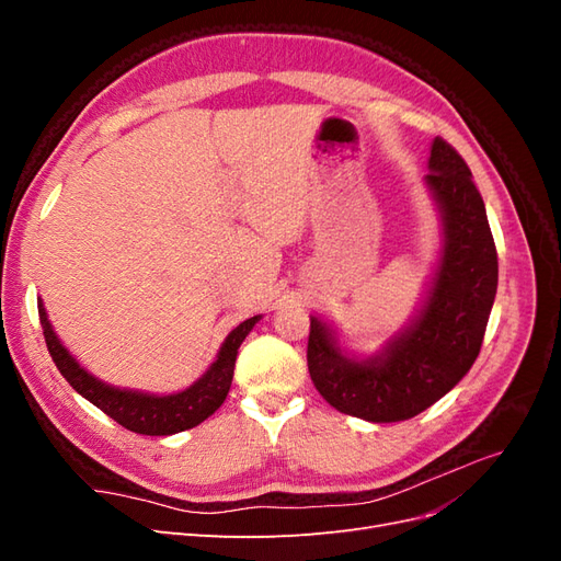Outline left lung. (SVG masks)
<instances>
[{
  "label": "left lung",
  "instance_id": "obj_1",
  "mask_svg": "<svg viewBox=\"0 0 561 561\" xmlns=\"http://www.w3.org/2000/svg\"><path fill=\"white\" fill-rule=\"evenodd\" d=\"M423 184L439 222V252L416 311L375 353L342 346L334 322L311 316L309 371L334 410L396 423L428 410L461 381L494 307L499 257L484 201L456 149L435 138Z\"/></svg>",
  "mask_w": 561,
  "mask_h": 561
}]
</instances>
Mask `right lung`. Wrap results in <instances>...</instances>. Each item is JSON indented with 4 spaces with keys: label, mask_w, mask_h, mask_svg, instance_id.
I'll return each mask as SVG.
<instances>
[{
    "label": "right lung",
    "mask_w": 561,
    "mask_h": 561,
    "mask_svg": "<svg viewBox=\"0 0 561 561\" xmlns=\"http://www.w3.org/2000/svg\"><path fill=\"white\" fill-rule=\"evenodd\" d=\"M37 309L42 330L50 358H54L60 375L67 379L81 398L93 402L98 410H103L110 419L122 423L124 428L140 433V435H175L190 431L206 421L210 414L219 410V404L227 400V393L233 379L236 355L243 344V339L257 325L262 316H252L236 325L219 346L215 360L203 375L175 393H149V390H135L112 386L83 367L75 355L67 351L60 342L54 325H50L48 313L44 309L42 297H37Z\"/></svg>",
    "instance_id": "1"
}]
</instances>
